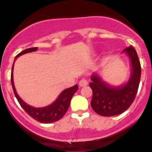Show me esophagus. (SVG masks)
Segmentation results:
<instances>
[{"instance_id":"esophagus-1","label":"esophagus","mask_w":152,"mask_h":152,"mask_svg":"<svg viewBox=\"0 0 152 152\" xmlns=\"http://www.w3.org/2000/svg\"><path fill=\"white\" fill-rule=\"evenodd\" d=\"M87 85H88V81L86 79H82V80H80V82H79V86H80V87H85V86H87Z\"/></svg>"}]
</instances>
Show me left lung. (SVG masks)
I'll return each mask as SVG.
<instances>
[{
	"label": "left lung",
	"instance_id": "1",
	"mask_svg": "<svg viewBox=\"0 0 152 152\" xmlns=\"http://www.w3.org/2000/svg\"><path fill=\"white\" fill-rule=\"evenodd\" d=\"M130 58L132 68L131 77L125 85L111 87L96 74L91 76L90 87L93 90L91 104L93 110L102 116H114L124 113L135 99L141 76V66L135 49L132 46L123 50Z\"/></svg>",
	"mask_w": 152,
	"mask_h": 152
}]
</instances>
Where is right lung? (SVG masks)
I'll return each mask as SVG.
<instances>
[{"label":"right lung","instance_id":"obj_1","mask_svg":"<svg viewBox=\"0 0 152 152\" xmlns=\"http://www.w3.org/2000/svg\"><path fill=\"white\" fill-rule=\"evenodd\" d=\"M37 50V48H30L26 49L18 53L15 59L24 53L35 51ZM13 67L14 64L12 65V73H11V82H12L14 93H15V97L18 99L19 104L23 107V109L28 113V115L33 118L34 120L44 124L53 123V122L57 121L65 115L69 108L72 97L76 92V90H78L77 85L64 90L52 104L47 106L45 107H42V108H34V107H31L26 103H25L17 93L13 82Z\"/></svg>","mask_w":152,"mask_h":152}]
</instances>
